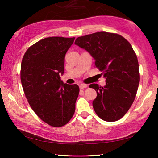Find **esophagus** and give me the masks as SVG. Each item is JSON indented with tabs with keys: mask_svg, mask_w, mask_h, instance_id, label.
Returning <instances> with one entry per match:
<instances>
[{
	"mask_svg": "<svg viewBox=\"0 0 158 158\" xmlns=\"http://www.w3.org/2000/svg\"><path fill=\"white\" fill-rule=\"evenodd\" d=\"M87 87H88V85H87L86 84H84V83H81V84L79 85L80 89H84V88H86Z\"/></svg>",
	"mask_w": 158,
	"mask_h": 158,
	"instance_id": "1",
	"label": "esophagus"
}]
</instances>
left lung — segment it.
I'll use <instances>...</instances> for the list:
<instances>
[{
    "label": "left lung",
    "mask_w": 158,
    "mask_h": 158,
    "mask_svg": "<svg viewBox=\"0 0 158 158\" xmlns=\"http://www.w3.org/2000/svg\"><path fill=\"white\" fill-rule=\"evenodd\" d=\"M75 44L86 50L106 79V85H89L97 92L92 105L106 122H115L127 112L140 81L139 62L130 43L119 35L98 32L79 36Z\"/></svg>",
    "instance_id": "1"
}]
</instances>
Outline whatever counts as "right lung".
Wrapping results in <instances>:
<instances>
[{
  "label": "right lung",
  "mask_w": 158,
  "mask_h": 158,
  "mask_svg": "<svg viewBox=\"0 0 158 158\" xmlns=\"http://www.w3.org/2000/svg\"><path fill=\"white\" fill-rule=\"evenodd\" d=\"M75 37L51 36L27 49L21 65V82L32 109L43 122L61 127L74 115L79 86L60 79L64 73L66 53Z\"/></svg>",
  "instance_id": "right-lung-1"
}]
</instances>
